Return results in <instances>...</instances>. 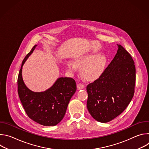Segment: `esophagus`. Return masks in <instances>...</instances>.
<instances>
[{"label": "esophagus", "instance_id": "1", "mask_svg": "<svg viewBox=\"0 0 149 149\" xmlns=\"http://www.w3.org/2000/svg\"><path fill=\"white\" fill-rule=\"evenodd\" d=\"M84 85L81 84V83H79L77 84V88L78 90H81V89H83L84 88Z\"/></svg>", "mask_w": 149, "mask_h": 149}]
</instances>
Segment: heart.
I'll use <instances>...</instances> for the list:
<instances>
[{
  "label": "heart",
  "mask_w": 149,
  "mask_h": 149,
  "mask_svg": "<svg viewBox=\"0 0 149 149\" xmlns=\"http://www.w3.org/2000/svg\"><path fill=\"white\" fill-rule=\"evenodd\" d=\"M107 59L103 54L92 52L77 58L74 62H67L68 69L71 72H75L77 67L81 68L82 77L87 81H94L98 78L104 72Z\"/></svg>",
  "instance_id": "1"
}]
</instances>
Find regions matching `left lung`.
<instances>
[{
  "label": "left lung",
  "instance_id": "obj_1",
  "mask_svg": "<svg viewBox=\"0 0 149 149\" xmlns=\"http://www.w3.org/2000/svg\"><path fill=\"white\" fill-rule=\"evenodd\" d=\"M102 75L87 86V109L101 123H107L120 114L134 93L136 67L130 55L121 45Z\"/></svg>",
  "mask_w": 149,
  "mask_h": 149
}]
</instances>
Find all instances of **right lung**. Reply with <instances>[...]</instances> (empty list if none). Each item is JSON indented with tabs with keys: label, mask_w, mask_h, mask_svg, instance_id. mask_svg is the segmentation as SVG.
Masks as SVG:
<instances>
[{
	"label": "right lung",
	"mask_w": 149,
	"mask_h": 149,
	"mask_svg": "<svg viewBox=\"0 0 149 149\" xmlns=\"http://www.w3.org/2000/svg\"><path fill=\"white\" fill-rule=\"evenodd\" d=\"M36 46L32 48L22 61L17 78V92L24 110L31 119L45 126H54L64 117L69 102L76 91V82L73 78L61 77L44 92L30 90L22 78V67Z\"/></svg>",
	"instance_id": "obj_1"
}]
</instances>
